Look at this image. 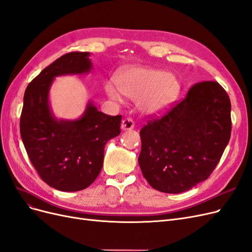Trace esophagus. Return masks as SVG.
<instances>
[{"mask_svg":"<svg viewBox=\"0 0 252 252\" xmlns=\"http://www.w3.org/2000/svg\"><path fill=\"white\" fill-rule=\"evenodd\" d=\"M121 128L123 130H131L134 128V122L132 119L126 118L122 121V124H121Z\"/></svg>","mask_w":252,"mask_h":252,"instance_id":"34e87169","label":"esophagus"}]
</instances>
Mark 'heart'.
<instances>
[{"label": "heart", "instance_id": "1", "mask_svg": "<svg viewBox=\"0 0 252 252\" xmlns=\"http://www.w3.org/2000/svg\"><path fill=\"white\" fill-rule=\"evenodd\" d=\"M116 86L108 82L105 92L115 101H121V93L131 100H138V107L148 115L166 111L177 99L180 83L175 75L158 68L134 66L121 72Z\"/></svg>", "mask_w": 252, "mask_h": 252}]
</instances>
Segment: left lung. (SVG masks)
I'll return each mask as SVG.
<instances>
[{
    "mask_svg": "<svg viewBox=\"0 0 252 252\" xmlns=\"http://www.w3.org/2000/svg\"><path fill=\"white\" fill-rule=\"evenodd\" d=\"M230 100L216 81L194 84L184 100L141 129L138 164L155 189L178 194L210 177L231 132Z\"/></svg>",
    "mask_w": 252,
    "mask_h": 252,
    "instance_id": "8db88e82",
    "label": "left lung"
}]
</instances>
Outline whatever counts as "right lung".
<instances>
[{
	"label": "right lung",
	"instance_id": "1",
	"mask_svg": "<svg viewBox=\"0 0 252 252\" xmlns=\"http://www.w3.org/2000/svg\"><path fill=\"white\" fill-rule=\"evenodd\" d=\"M89 52H71L56 59L29 83L24 94L21 136L40 178L63 192L90 187L100 174L104 147L121 133L122 116H108L89 102L83 116L57 120L49 105V91L57 76L92 70Z\"/></svg>",
	"mask_w": 252,
	"mask_h": 252
}]
</instances>
